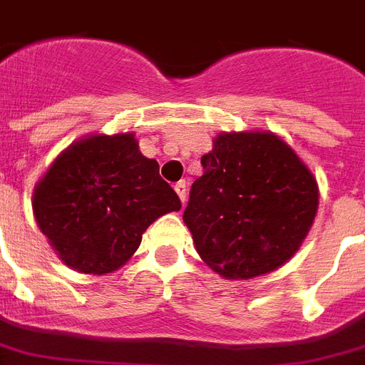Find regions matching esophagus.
Instances as JSON below:
<instances>
[{
  "instance_id": "34e87169",
  "label": "esophagus",
  "mask_w": 365,
  "mask_h": 365,
  "mask_svg": "<svg viewBox=\"0 0 365 365\" xmlns=\"http://www.w3.org/2000/svg\"><path fill=\"white\" fill-rule=\"evenodd\" d=\"M174 191L178 192V197H180V200H182V202L187 200V183H185V180H182V182H178L176 185H174Z\"/></svg>"
}]
</instances>
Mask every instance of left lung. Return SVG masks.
Wrapping results in <instances>:
<instances>
[{"label":"left lung","mask_w":365,"mask_h":365,"mask_svg":"<svg viewBox=\"0 0 365 365\" xmlns=\"http://www.w3.org/2000/svg\"><path fill=\"white\" fill-rule=\"evenodd\" d=\"M200 161L183 222L202 262L232 280L289 262L319 206L315 176L295 150L272 131H222Z\"/></svg>","instance_id":"left-lung-1"}]
</instances>
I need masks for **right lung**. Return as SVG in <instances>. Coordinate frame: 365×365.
<instances>
[{
  "instance_id": "right-lung-1",
  "label": "right lung",
  "mask_w": 365,
  "mask_h": 365,
  "mask_svg": "<svg viewBox=\"0 0 365 365\" xmlns=\"http://www.w3.org/2000/svg\"><path fill=\"white\" fill-rule=\"evenodd\" d=\"M31 204L57 258L98 277L125 265L146 228L182 207L133 131L73 140L36 182Z\"/></svg>"
}]
</instances>
